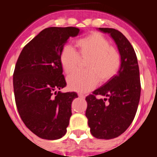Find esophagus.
Returning a JSON list of instances; mask_svg holds the SVG:
<instances>
[{"mask_svg":"<svg viewBox=\"0 0 157 157\" xmlns=\"http://www.w3.org/2000/svg\"><path fill=\"white\" fill-rule=\"evenodd\" d=\"M78 97H79L80 98H85V96H84V94H83L82 93L78 92Z\"/></svg>","mask_w":157,"mask_h":157,"instance_id":"obj_1","label":"esophagus"}]
</instances>
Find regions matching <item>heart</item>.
<instances>
[{
    "label": "heart",
    "instance_id": "b5f03b06",
    "mask_svg": "<svg viewBox=\"0 0 157 157\" xmlns=\"http://www.w3.org/2000/svg\"><path fill=\"white\" fill-rule=\"evenodd\" d=\"M78 52L66 45L59 53V62L65 73L69 74L76 68L78 56H88L85 70H78L67 77L71 90L80 92L90 90L99 82L111 79L121 66V56L109 41L98 32H92L75 42Z\"/></svg>",
    "mask_w": 157,
    "mask_h": 157
}]
</instances>
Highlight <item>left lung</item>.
Instances as JSON below:
<instances>
[{
    "label": "left lung",
    "mask_w": 157,
    "mask_h": 157,
    "mask_svg": "<svg viewBox=\"0 0 157 157\" xmlns=\"http://www.w3.org/2000/svg\"><path fill=\"white\" fill-rule=\"evenodd\" d=\"M99 29L115 40L122 63L117 75L86 98V116L94 137L112 139L130 127L136 115L141 95L139 67L134 48L121 32L113 28ZM97 95L105 98L98 99Z\"/></svg>",
    "instance_id": "8db88e82"
}]
</instances>
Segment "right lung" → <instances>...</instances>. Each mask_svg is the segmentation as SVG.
Masks as SVG:
<instances>
[{"instance_id":"add662e5","label":"right lung","mask_w":157,"mask_h":157,"mask_svg":"<svg viewBox=\"0 0 157 157\" xmlns=\"http://www.w3.org/2000/svg\"><path fill=\"white\" fill-rule=\"evenodd\" d=\"M76 27H48L23 48L13 73L15 101L26 127L47 140L62 138L71 116L75 92H56L67 86L59 53Z\"/></svg>"}]
</instances>
